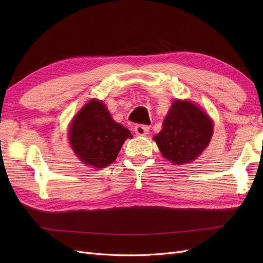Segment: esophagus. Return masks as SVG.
Segmentation results:
<instances>
[{"mask_svg": "<svg viewBox=\"0 0 263 263\" xmlns=\"http://www.w3.org/2000/svg\"><path fill=\"white\" fill-rule=\"evenodd\" d=\"M135 133L137 136H146L149 133V127L146 125H137L135 126Z\"/></svg>", "mask_w": 263, "mask_h": 263, "instance_id": "obj_1", "label": "esophagus"}]
</instances>
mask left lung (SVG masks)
Here are the masks:
<instances>
[{"instance_id": "8db88e82", "label": "left lung", "mask_w": 263, "mask_h": 263, "mask_svg": "<svg viewBox=\"0 0 263 263\" xmlns=\"http://www.w3.org/2000/svg\"><path fill=\"white\" fill-rule=\"evenodd\" d=\"M213 128L212 119L200 106L176 100L154 140L166 160L185 164L195 160L209 146Z\"/></svg>"}]
</instances>
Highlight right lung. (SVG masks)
Wrapping results in <instances>:
<instances>
[{
	"instance_id": "add662e5",
	"label": "right lung",
	"mask_w": 263,
	"mask_h": 263,
	"mask_svg": "<svg viewBox=\"0 0 263 263\" xmlns=\"http://www.w3.org/2000/svg\"><path fill=\"white\" fill-rule=\"evenodd\" d=\"M129 129L114 122L105 104L91 100L73 117L69 128V141L76 156L93 168H105L116 157Z\"/></svg>"
}]
</instances>
